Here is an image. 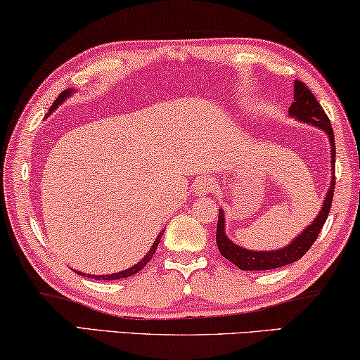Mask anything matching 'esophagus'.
Masks as SVG:
<instances>
[{
    "label": "esophagus",
    "instance_id": "esophagus-1",
    "mask_svg": "<svg viewBox=\"0 0 360 360\" xmlns=\"http://www.w3.org/2000/svg\"><path fill=\"white\" fill-rule=\"evenodd\" d=\"M214 188H216V181L213 179H203L196 181L195 193L198 196H205V195H210L211 191H214Z\"/></svg>",
    "mask_w": 360,
    "mask_h": 360
}]
</instances>
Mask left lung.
I'll return each mask as SVG.
<instances>
[{
  "label": "left lung",
  "mask_w": 360,
  "mask_h": 360,
  "mask_svg": "<svg viewBox=\"0 0 360 360\" xmlns=\"http://www.w3.org/2000/svg\"><path fill=\"white\" fill-rule=\"evenodd\" d=\"M288 116L293 117L300 122L309 124L316 129L323 131L328 136L329 146H331V167L334 172V159H336V149H334V134L331 122H329L326 112L319 105L313 93L304 83L295 80L293 85V103L288 108ZM334 174L331 176V184L324 196L321 210L316 214L311 223L300 233L297 238L285 245V248L274 249V250H250L245 249L243 245L236 244L231 240L226 234V214L223 210H219L218 214V228H216V243H218L219 252L223 254L229 262L238 265L240 270H272L283 267V265L293 264L303 257L311 248L314 240H316L319 231H321L323 224L326 223V218L331 210V201L334 193Z\"/></svg>",
  "instance_id": "left-lung-1"
}]
</instances>
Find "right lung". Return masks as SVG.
Wrapping results in <instances>:
<instances>
[{"mask_svg":"<svg viewBox=\"0 0 360 360\" xmlns=\"http://www.w3.org/2000/svg\"><path fill=\"white\" fill-rule=\"evenodd\" d=\"M73 93H75V90H73V88H68V90H63L60 95H58V98L56 101H53V105L51 106V110H49V112H47V116H51L53 111L57 110L58 106L60 105H63V103H65V100L67 98H70ZM162 234H164V231H160L159 233V236H157L155 238V240H154V244L150 245V249H149V252H147L144 257H142L139 262L137 264H134L132 265V267H129V269H126V270H121V272H116V274H106V275H91V274H83V272H78V270H75V272L78 274V275H83V277H88V278H95V280H117V278H126V277H131V275H134V274H137L139 272V270H142L146 267V264L149 262V260L154 257V254H155V249H157V245H159V243H160V239H162Z\"/></svg>","mask_w":360,"mask_h":360,"instance_id":"1","label":"right lung"}]
</instances>
